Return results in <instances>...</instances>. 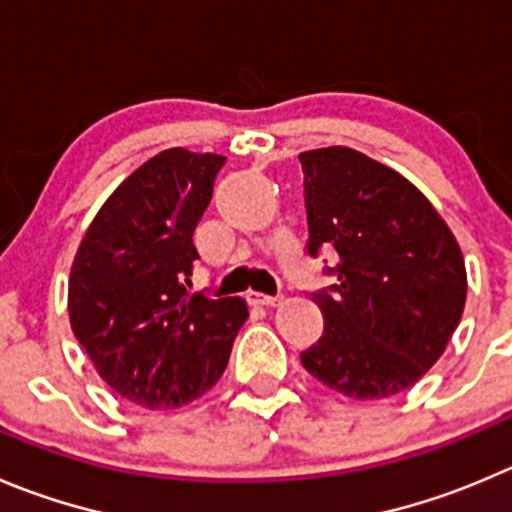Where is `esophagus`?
<instances>
[{
	"instance_id": "obj_1",
	"label": "esophagus",
	"mask_w": 512,
	"mask_h": 512,
	"mask_svg": "<svg viewBox=\"0 0 512 512\" xmlns=\"http://www.w3.org/2000/svg\"><path fill=\"white\" fill-rule=\"evenodd\" d=\"M248 301L256 306H276L281 301V296H269V294H259V291H251V294H248Z\"/></svg>"
}]
</instances>
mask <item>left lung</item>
<instances>
[{
	"label": "left lung",
	"mask_w": 512,
	"mask_h": 512,
	"mask_svg": "<svg viewBox=\"0 0 512 512\" xmlns=\"http://www.w3.org/2000/svg\"><path fill=\"white\" fill-rule=\"evenodd\" d=\"M299 160L309 253H339L337 284L314 296L324 334L301 364L344 397H392L442 357L460 324V243L420 188L389 165L344 145Z\"/></svg>",
	"instance_id": "8db88e82"
}]
</instances>
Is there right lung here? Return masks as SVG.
I'll return each mask as SVG.
<instances>
[{
	"instance_id": "right-lung-1",
	"label": "right lung",
	"mask_w": 512,
	"mask_h": 512,
	"mask_svg": "<svg viewBox=\"0 0 512 512\" xmlns=\"http://www.w3.org/2000/svg\"><path fill=\"white\" fill-rule=\"evenodd\" d=\"M223 155L160 150L110 193L87 226L67 286L77 342L120 397L175 410L221 379L248 306L188 294L193 231Z\"/></svg>"
}]
</instances>
